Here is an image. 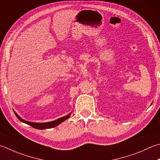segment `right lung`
Returning <instances> with one entry per match:
<instances>
[{
	"mask_svg": "<svg viewBox=\"0 0 160 160\" xmlns=\"http://www.w3.org/2000/svg\"><path fill=\"white\" fill-rule=\"evenodd\" d=\"M14 114L17 117V118L19 119V120L22 122L26 123L28 124V125L31 126L32 127H33L35 129H51V128H53L54 127H57V125H59V124H61L62 122L65 121L66 120H67V119L70 117V115L71 114V113H69L68 115L64 116V117H62V118H60L59 119H57L56 120H54V121H52V122H44V123H35V122H28V121H26L24 120H23L22 118H21L19 117V116L17 114V113L14 111Z\"/></svg>",
	"mask_w": 160,
	"mask_h": 160,
	"instance_id": "obj_1",
	"label": "right lung"
}]
</instances>
